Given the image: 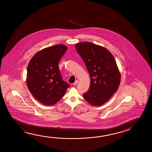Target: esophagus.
<instances>
[{
    "instance_id": "1",
    "label": "esophagus",
    "mask_w": 152,
    "mask_h": 152,
    "mask_svg": "<svg viewBox=\"0 0 152 152\" xmlns=\"http://www.w3.org/2000/svg\"><path fill=\"white\" fill-rule=\"evenodd\" d=\"M77 83H78V80H76L75 83H73V85H74V86H76V85H77Z\"/></svg>"
}]
</instances>
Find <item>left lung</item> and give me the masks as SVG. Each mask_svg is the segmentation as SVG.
<instances>
[{
    "mask_svg": "<svg viewBox=\"0 0 152 152\" xmlns=\"http://www.w3.org/2000/svg\"><path fill=\"white\" fill-rule=\"evenodd\" d=\"M75 48L90 75V87L83 97L94 106H101L118 90L121 76L113 56L103 47L89 42L75 45Z\"/></svg>",
    "mask_w": 152,
    "mask_h": 152,
    "instance_id": "8db88e82",
    "label": "left lung"
}]
</instances>
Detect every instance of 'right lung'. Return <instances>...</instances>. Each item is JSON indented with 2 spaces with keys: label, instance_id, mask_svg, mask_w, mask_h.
I'll use <instances>...</instances> for the list:
<instances>
[{
  "label": "right lung",
  "instance_id": "add662e5",
  "mask_svg": "<svg viewBox=\"0 0 152 152\" xmlns=\"http://www.w3.org/2000/svg\"><path fill=\"white\" fill-rule=\"evenodd\" d=\"M67 49L63 45L49 47L38 52L28 63L26 83L39 102L54 105L64 96L68 83L62 79L58 63Z\"/></svg>",
  "mask_w": 152,
  "mask_h": 152
}]
</instances>
